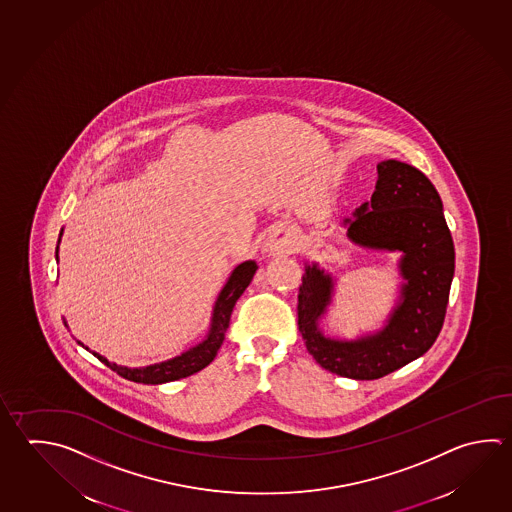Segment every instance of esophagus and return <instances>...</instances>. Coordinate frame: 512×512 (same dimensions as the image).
<instances>
[{"mask_svg":"<svg viewBox=\"0 0 512 512\" xmlns=\"http://www.w3.org/2000/svg\"><path fill=\"white\" fill-rule=\"evenodd\" d=\"M299 248V232L295 226H282L277 232L271 233L266 241V251L270 255L293 253Z\"/></svg>","mask_w":512,"mask_h":512,"instance_id":"obj_1","label":"esophagus"}]
</instances>
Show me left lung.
<instances>
[{
  "instance_id": "1",
  "label": "left lung",
  "mask_w": 512,
  "mask_h": 512,
  "mask_svg": "<svg viewBox=\"0 0 512 512\" xmlns=\"http://www.w3.org/2000/svg\"><path fill=\"white\" fill-rule=\"evenodd\" d=\"M371 201L344 219L349 241L371 250L402 251L405 284L384 328L337 340L320 331L331 302L333 279L317 264L306 266L299 290V331L309 355L338 377L377 380L422 357L444 326L454 275V244L442 199L433 183L411 164H377Z\"/></svg>"
}]
</instances>
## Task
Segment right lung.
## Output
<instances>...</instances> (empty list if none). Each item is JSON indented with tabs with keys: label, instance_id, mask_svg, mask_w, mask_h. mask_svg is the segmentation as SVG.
Wrapping results in <instances>:
<instances>
[{
	"label": "right lung",
	"instance_id": "obj_1",
	"mask_svg": "<svg viewBox=\"0 0 512 512\" xmlns=\"http://www.w3.org/2000/svg\"><path fill=\"white\" fill-rule=\"evenodd\" d=\"M255 271H257V264L253 261L242 262L232 271L230 279L224 284V288H222L219 297H217V302H215L212 324H210L208 335L201 344L188 349L181 357H175L172 360L161 362V364H154V366L139 367V369L117 366V364L108 362L107 358L101 357L97 353H94V357L99 358L112 371H116L119 377L132 380L137 384H154L155 386V384H164V382H174L179 378L190 377L193 373H197V371H201V369L208 366L217 355L222 340H224V335H226V329L230 326L233 306L244 293V290L250 286ZM78 344H81V342H78Z\"/></svg>",
	"mask_w": 512,
	"mask_h": 512
}]
</instances>
